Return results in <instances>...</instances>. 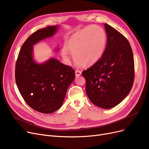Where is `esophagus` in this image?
<instances>
[{
    "instance_id": "34e87169",
    "label": "esophagus",
    "mask_w": 149,
    "mask_h": 149,
    "mask_svg": "<svg viewBox=\"0 0 149 149\" xmlns=\"http://www.w3.org/2000/svg\"><path fill=\"white\" fill-rule=\"evenodd\" d=\"M81 74V72L80 71V70H75V76L77 77H79Z\"/></svg>"
}]
</instances>
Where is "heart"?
I'll return each mask as SVG.
<instances>
[{"mask_svg": "<svg viewBox=\"0 0 149 149\" xmlns=\"http://www.w3.org/2000/svg\"><path fill=\"white\" fill-rule=\"evenodd\" d=\"M106 42L104 29L98 25H89L76 31L67 39L61 55L68 60L69 52L73 54L74 60L79 65L91 66L103 56Z\"/></svg>", "mask_w": 149, "mask_h": 149, "instance_id": "obj_1", "label": "heart"}]
</instances>
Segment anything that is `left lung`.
Wrapping results in <instances>:
<instances>
[{"mask_svg":"<svg viewBox=\"0 0 149 149\" xmlns=\"http://www.w3.org/2000/svg\"><path fill=\"white\" fill-rule=\"evenodd\" d=\"M107 45L103 56L82 72L86 91L91 102L102 109L120 104L129 94L134 81V59L127 38L104 24Z\"/></svg>","mask_w":149,"mask_h":149,"instance_id":"1","label":"left lung"}]
</instances>
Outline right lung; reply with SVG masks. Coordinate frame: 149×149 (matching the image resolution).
Returning a JSON list of instances; mask_svg holds the SVG:
<instances>
[{
	"label": "right lung",
	"instance_id": "add662e5",
	"mask_svg": "<svg viewBox=\"0 0 149 149\" xmlns=\"http://www.w3.org/2000/svg\"><path fill=\"white\" fill-rule=\"evenodd\" d=\"M57 27L48 26L31 34L23 44L15 64V81L22 97L34 110L44 113L60 109L75 79V70L56 58L42 64L33 59V45L52 36Z\"/></svg>",
	"mask_w": 149,
	"mask_h": 149
}]
</instances>
